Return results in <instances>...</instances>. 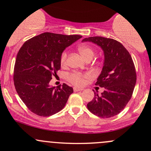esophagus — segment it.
<instances>
[{
    "label": "esophagus",
    "mask_w": 151,
    "mask_h": 151,
    "mask_svg": "<svg viewBox=\"0 0 151 151\" xmlns=\"http://www.w3.org/2000/svg\"><path fill=\"white\" fill-rule=\"evenodd\" d=\"M73 89H74V92H79V91H82V90H83V88H79V87H74V88H73Z\"/></svg>",
    "instance_id": "34e87169"
}]
</instances>
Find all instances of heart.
<instances>
[{"mask_svg":"<svg viewBox=\"0 0 151 151\" xmlns=\"http://www.w3.org/2000/svg\"><path fill=\"white\" fill-rule=\"evenodd\" d=\"M78 50L81 55L83 57L85 60L88 59H92L94 57V51L91 46L85 44L79 46ZM68 52L67 51H64L61 54L60 63L62 66H65L67 63ZM91 77V74L89 73H82L79 72H74L70 73L68 75V80L74 85L82 86L85 82V79L89 78Z\"/></svg>","mask_w":151,"mask_h":151,"instance_id":"heart-1","label":"heart"}]
</instances>
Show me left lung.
Here are the masks:
<instances>
[{
    "mask_svg": "<svg viewBox=\"0 0 151 151\" xmlns=\"http://www.w3.org/2000/svg\"><path fill=\"white\" fill-rule=\"evenodd\" d=\"M100 46L104 51L105 62L96 85L104 87L101 94L87 104L94 115L102 118L114 117L123 110L132 97L136 83V72L128 51L119 41L102 36L84 39Z\"/></svg>",
    "mask_w": 151,
    "mask_h": 151,
    "instance_id": "left-lung-1",
    "label": "left lung"
}]
</instances>
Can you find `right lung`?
<instances>
[{
    "label": "right lung",
    "instance_id": "1",
    "mask_svg": "<svg viewBox=\"0 0 151 151\" xmlns=\"http://www.w3.org/2000/svg\"><path fill=\"white\" fill-rule=\"evenodd\" d=\"M82 37L46 32L26 41L19 49L14 71L15 88L34 114L48 117L64 107L73 88L64 83L55 88L49 82L60 69L62 53Z\"/></svg>",
    "mask_w": 151,
    "mask_h": 151
}]
</instances>
